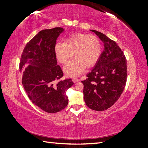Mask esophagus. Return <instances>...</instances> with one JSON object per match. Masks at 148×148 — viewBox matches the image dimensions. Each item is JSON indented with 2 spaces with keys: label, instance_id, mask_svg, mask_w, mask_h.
I'll return each instance as SVG.
<instances>
[{
  "label": "esophagus",
  "instance_id": "34e87169",
  "mask_svg": "<svg viewBox=\"0 0 148 148\" xmlns=\"http://www.w3.org/2000/svg\"><path fill=\"white\" fill-rule=\"evenodd\" d=\"M72 81L73 83H77V82H78L79 81V79L77 78H74L72 79Z\"/></svg>",
  "mask_w": 148,
  "mask_h": 148
}]
</instances>
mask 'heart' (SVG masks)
Instances as JSON below:
<instances>
[{
	"label": "heart",
	"mask_w": 148,
	"mask_h": 148,
	"mask_svg": "<svg viewBox=\"0 0 148 148\" xmlns=\"http://www.w3.org/2000/svg\"><path fill=\"white\" fill-rule=\"evenodd\" d=\"M54 51L57 60L62 64H66L73 53L75 58L64 67V72L69 77H77L85 67H92L99 60L102 44L96 36L78 33L67 37L65 42L56 43Z\"/></svg>",
	"instance_id": "1"
}]
</instances>
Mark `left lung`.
<instances>
[{
	"mask_svg": "<svg viewBox=\"0 0 148 148\" xmlns=\"http://www.w3.org/2000/svg\"><path fill=\"white\" fill-rule=\"evenodd\" d=\"M104 42V50L84 85V100L92 110L103 111L119 99L127 82V60L123 51L113 40L103 33L91 30Z\"/></svg>",
	"mask_w": 148,
	"mask_h": 148,
	"instance_id": "obj_1",
	"label": "left lung"
}]
</instances>
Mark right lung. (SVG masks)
I'll list each match as a JSON object with an SVG mask.
<instances>
[{
  "label": "right lung",
  "mask_w": 148,
  "mask_h": 148,
  "mask_svg": "<svg viewBox=\"0 0 148 148\" xmlns=\"http://www.w3.org/2000/svg\"><path fill=\"white\" fill-rule=\"evenodd\" d=\"M63 31L59 27L39 31L26 44L20 62L22 84L28 97L48 113L65 108L69 102L66 91L73 84L71 78L60 80L64 73L57 65L54 47Z\"/></svg>",
  "instance_id": "1"
}]
</instances>
